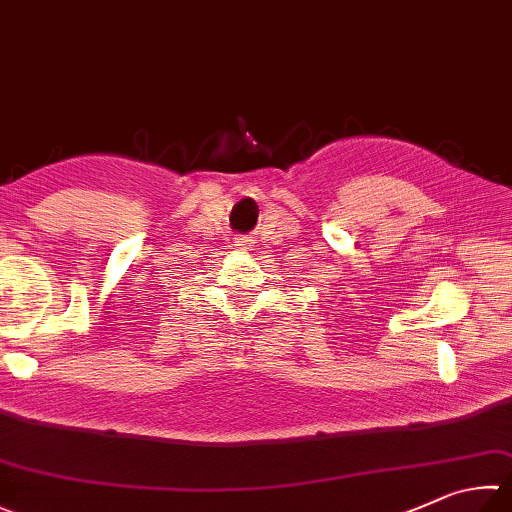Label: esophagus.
Returning a JSON list of instances; mask_svg holds the SVG:
<instances>
[{
    "label": "esophagus",
    "mask_w": 512,
    "mask_h": 512,
    "mask_svg": "<svg viewBox=\"0 0 512 512\" xmlns=\"http://www.w3.org/2000/svg\"><path fill=\"white\" fill-rule=\"evenodd\" d=\"M234 243H236L238 247H249V238H247V236H236Z\"/></svg>",
    "instance_id": "obj_1"
}]
</instances>
